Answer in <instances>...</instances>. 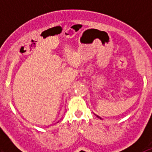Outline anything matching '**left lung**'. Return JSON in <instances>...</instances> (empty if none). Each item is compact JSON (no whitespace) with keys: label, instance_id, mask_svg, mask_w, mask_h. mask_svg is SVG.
<instances>
[{"label":"left lung","instance_id":"1","mask_svg":"<svg viewBox=\"0 0 152 152\" xmlns=\"http://www.w3.org/2000/svg\"><path fill=\"white\" fill-rule=\"evenodd\" d=\"M97 116V117H98V118H100V119H101V118H100V117H99V116Z\"/></svg>","mask_w":152,"mask_h":152}]
</instances>
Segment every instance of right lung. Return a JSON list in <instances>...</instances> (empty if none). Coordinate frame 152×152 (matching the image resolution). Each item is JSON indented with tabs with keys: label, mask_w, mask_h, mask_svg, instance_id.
<instances>
[{
	"label": "right lung",
	"mask_w": 152,
	"mask_h": 152,
	"mask_svg": "<svg viewBox=\"0 0 152 152\" xmlns=\"http://www.w3.org/2000/svg\"><path fill=\"white\" fill-rule=\"evenodd\" d=\"M57 123H58V122H57Z\"/></svg>",
	"instance_id": "add662e5"
}]
</instances>
